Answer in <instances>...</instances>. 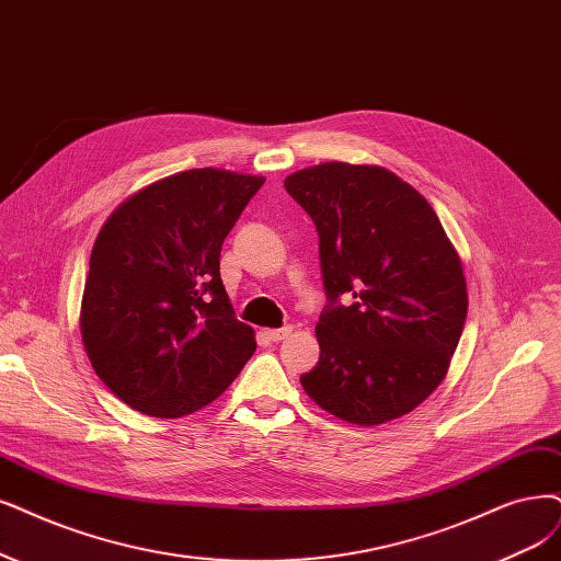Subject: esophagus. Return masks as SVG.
Instances as JSON below:
<instances>
[{"instance_id": "34e87169", "label": "esophagus", "mask_w": 561, "mask_h": 561, "mask_svg": "<svg viewBox=\"0 0 561 561\" xmlns=\"http://www.w3.org/2000/svg\"><path fill=\"white\" fill-rule=\"evenodd\" d=\"M291 333H294V328L286 325V328H277V330H265V337H267L270 342H282V340H286Z\"/></svg>"}]
</instances>
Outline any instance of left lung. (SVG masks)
Segmentation results:
<instances>
[{
    "label": "left lung",
    "mask_w": 561,
    "mask_h": 561,
    "mask_svg": "<svg viewBox=\"0 0 561 561\" xmlns=\"http://www.w3.org/2000/svg\"><path fill=\"white\" fill-rule=\"evenodd\" d=\"M319 233L328 309L300 377L351 425L407 416L444 381L467 319V279L432 205L383 165L325 161L284 180ZM340 295L354 297L336 305Z\"/></svg>",
    "instance_id": "1"
}]
</instances>
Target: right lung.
I'll return each instance as SVG.
<instances>
[{"instance_id": "1", "label": "right lung", "mask_w": 561, "mask_h": 561, "mask_svg": "<svg viewBox=\"0 0 561 561\" xmlns=\"http://www.w3.org/2000/svg\"><path fill=\"white\" fill-rule=\"evenodd\" d=\"M265 178L192 169L124 198L103 221L80 302L96 377L131 409L182 419L254 356L219 277L224 238Z\"/></svg>"}]
</instances>
